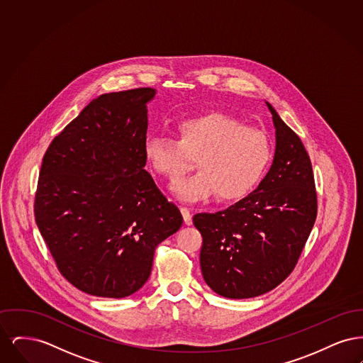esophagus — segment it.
<instances>
[{
  "mask_svg": "<svg viewBox=\"0 0 363 363\" xmlns=\"http://www.w3.org/2000/svg\"><path fill=\"white\" fill-rule=\"evenodd\" d=\"M181 213L184 216V222L186 225H191V212H190L189 208L181 207Z\"/></svg>",
  "mask_w": 363,
  "mask_h": 363,
  "instance_id": "34e87169",
  "label": "esophagus"
}]
</instances>
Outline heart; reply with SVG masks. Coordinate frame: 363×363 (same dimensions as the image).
Wrapping results in <instances>:
<instances>
[{"label":"heart","mask_w":363,"mask_h":363,"mask_svg":"<svg viewBox=\"0 0 363 363\" xmlns=\"http://www.w3.org/2000/svg\"><path fill=\"white\" fill-rule=\"evenodd\" d=\"M177 140L148 133L143 152L154 172L175 179L191 167L199 172L172 185L184 201H200L216 194L219 200H238L255 189L271 160L269 140L259 129L222 113H208L175 123Z\"/></svg>","instance_id":"heart-1"}]
</instances>
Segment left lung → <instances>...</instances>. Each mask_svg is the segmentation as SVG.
I'll use <instances>...</instances> for the list:
<instances>
[{
    "instance_id": "left-lung-1",
    "label": "left lung",
    "mask_w": 363,
    "mask_h": 363,
    "mask_svg": "<svg viewBox=\"0 0 363 363\" xmlns=\"http://www.w3.org/2000/svg\"><path fill=\"white\" fill-rule=\"evenodd\" d=\"M265 104L277 136L269 172L234 206L193 216L203 235V277L215 293L231 299L268 293L289 277L317 216L311 157L301 138Z\"/></svg>"
}]
</instances>
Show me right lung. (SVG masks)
<instances>
[{"instance_id": "obj_1", "label": "right lung", "mask_w": 363, "mask_h": 363, "mask_svg": "<svg viewBox=\"0 0 363 363\" xmlns=\"http://www.w3.org/2000/svg\"><path fill=\"white\" fill-rule=\"evenodd\" d=\"M155 94L98 96L43 156L35 220L58 271L83 293H136L151 275L156 246L184 222L144 170L147 104Z\"/></svg>"}]
</instances>
